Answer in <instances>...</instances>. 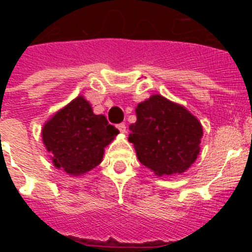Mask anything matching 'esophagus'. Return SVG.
Listing matches in <instances>:
<instances>
[{
    "instance_id": "esophagus-1",
    "label": "esophagus",
    "mask_w": 252,
    "mask_h": 252,
    "mask_svg": "<svg viewBox=\"0 0 252 252\" xmlns=\"http://www.w3.org/2000/svg\"><path fill=\"white\" fill-rule=\"evenodd\" d=\"M117 128L120 130V132H122V133L126 132V125L125 124H119L117 125Z\"/></svg>"
}]
</instances>
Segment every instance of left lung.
<instances>
[{
	"label": "left lung",
	"instance_id": "left-lung-1",
	"mask_svg": "<svg viewBox=\"0 0 252 252\" xmlns=\"http://www.w3.org/2000/svg\"><path fill=\"white\" fill-rule=\"evenodd\" d=\"M128 141L137 159L154 174H182L197 159L203 136L201 122L186 107L153 94L136 107Z\"/></svg>",
	"mask_w": 252,
	"mask_h": 252
}]
</instances>
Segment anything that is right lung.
<instances>
[{
	"label": "right lung",
	"instance_id": "right-lung-1",
	"mask_svg": "<svg viewBox=\"0 0 252 252\" xmlns=\"http://www.w3.org/2000/svg\"><path fill=\"white\" fill-rule=\"evenodd\" d=\"M119 130L90 102L78 95L45 122L41 136L55 168L69 175L86 174L101 164L106 148Z\"/></svg>",
	"mask_w": 252,
	"mask_h": 252
}]
</instances>
